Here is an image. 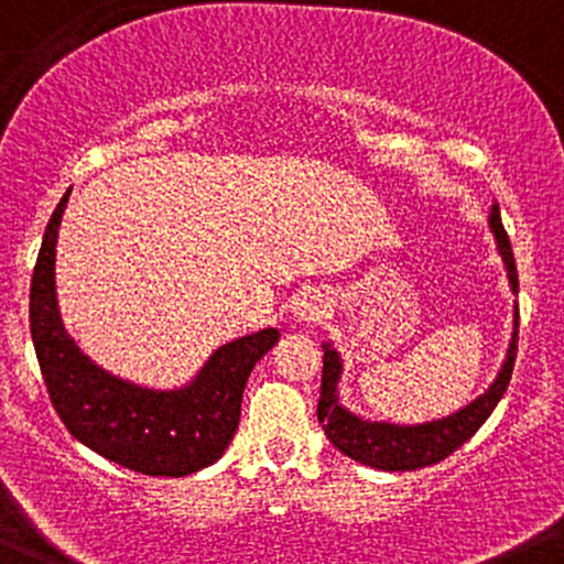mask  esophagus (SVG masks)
Returning <instances> with one entry per match:
<instances>
[{"mask_svg": "<svg viewBox=\"0 0 564 564\" xmlns=\"http://www.w3.org/2000/svg\"><path fill=\"white\" fill-rule=\"evenodd\" d=\"M324 311L326 305L324 300H321V294H305L300 302H296L294 318L305 326V324H313V321H318L321 315H324Z\"/></svg>", "mask_w": 564, "mask_h": 564, "instance_id": "obj_1", "label": "esophagus"}]
</instances>
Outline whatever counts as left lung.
I'll return each mask as SVG.
<instances>
[{
	"label": "left lung",
	"mask_w": 564,
	"mask_h": 564,
	"mask_svg": "<svg viewBox=\"0 0 564 564\" xmlns=\"http://www.w3.org/2000/svg\"><path fill=\"white\" fill-rule=\"evenodd\" d=\"M490 230L498 243V253L506 264V275H509V286L513 294H519V278L517 262H513V251L509 243V235L500 221L498 203L490 212ZM517 339H519V305L513 307V334L509 350H506V361L500 367L498 377L492 386L487 388L479 399L466 404L447 417L431 420V423L417 425H399V423H380V420H364L350 410L339 404V377H343V358L324 343V375H321V399H318V423L324 429L326 438L348 455L350 460L364 463V466L380 468V471H414V468L433 466V463L444 460L453 455L460 444H466L476 431L485 425L498 401L503 399L506 388H509L513 358H517Z\"/></svg>",
	"instance_id": "left-lung-1"
}]
</instances>
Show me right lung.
Segmentation results:
<instances>
[{
	"mask_svg": "<svg viewBox=\"0 0 564 564\" xmlns=\"http://www.w3.org/2000/svg\"><path fill=\"white\" fill-rule=\"evenodd\" d=\"M69 192L47 221L29 300L31 339L55 412L77 442L117 466L147 476L200 471L232 442L246 380L281 332L262 329L221 345L187 386L173 391L109 375L66 334L55 300V243Z\"/></svg>",
	"mask_w": 564,
	"mask_h": 564,
	"instance_id": "right-lung-1",
	"label": "right lung"
}]
</instances>
